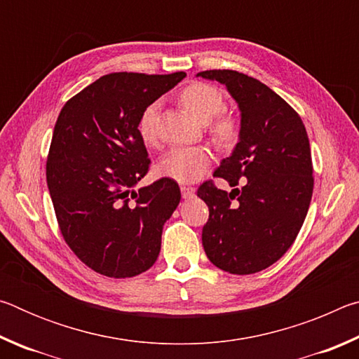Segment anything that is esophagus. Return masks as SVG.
Masks as SVG:
<instances>
[{
    "label": "esophagus",
    "mask_w": 359,
    "mask_h": 359,
    "mask_svg": "<svg viewBox=\"0 0 359 359\" xmlns=\"http://www.w3.org/2000/svg\"><path fill=\"white\" fill-rule=\"evenodd\" d=\"M182 198L184 199H191L194 196V188L193 187H182Z\"/></svg>",
    "instance_id": "obj_1"
}]
</instances>
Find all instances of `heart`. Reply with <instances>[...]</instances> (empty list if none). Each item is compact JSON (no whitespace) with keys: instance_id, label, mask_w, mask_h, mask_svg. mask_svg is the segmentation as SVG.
Wrapping results in <instances>:
<instances>
[{"instance_id":"obj_1","label":"heart","mask_w":359,"mask_h":359,"mask_svg":"<svg viewBox=\"0 0 359 359\" xmlns=\"http://www.w3.org/2000/svg\"><path fill=\"white\" fill-rule=\"evenodd\" d=\"M180 102L194 118L209 124V133L218 144L231 145L239 136V121L231 114H222L224 95L220 88L210 83L193 82L182 88ZM160 104L151 102L144 109L139 118V135L142 141L151 144L156 139V114ZM212 161V151L208 147H174L158 163V171L165 177L182 184H193L208 171Z\"/></svg>"}]
</instances>
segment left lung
Masks as SVG:
<instances>
[{
    "label": "left lung",
    "mask_w": 359,
    "mask_h": 359,
    "mask_svg": "<svg viewBox=\"0 0 359 359\" xmlns=\"http://www.w3.org/2000/svg\"><path fill=\"white\" fill-rule=\"evenodd\" d=\"M198 76L226 85L241 109L239 142L198 196L208 204L203 247L212 264L229 274H255L274 264L293 245L313 191L311 144L302 120L287 101L253 77L231 69Z\"/></svg>",
    "instance_id": "1"
}]
</instances>
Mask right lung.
<instances>
[{
    "label": "right lung",
    "mask_w": 359,
    "mask_h": 359,
    "mask_svg": "<svg viewBox=\"0 0 359 359\" xmlns=\"http://www.w3.org/2000/svg\"><path fill=\"white\" fill-rule=\"evenodd\" d=\"M185 76L112 72L66 101L58 115L47 187L65 242L101 276H139L160 255L180 188L163 177L133 190L150 166L137 125L144 109Z\"/></svg>",
    "instance_id": "obj_1"
}]
</instances>
